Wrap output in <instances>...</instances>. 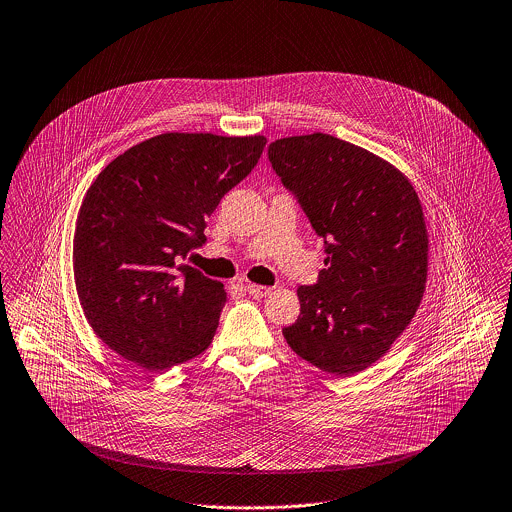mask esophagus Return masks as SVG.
<instances>
[{
  "instance_id": "esophagus-1",
  "label": "esophagus",
  "mask_w": 512,
  "mask_h": 512,
  "mask_svg": "<svg viewBox=\"0 0 512 512\" xmlns=\"http://www.w3.org/2000/svg\"><path fill=\"white\" fill-rule=\"evenodd\" d=\"M245 291H247L251 297H255V299H263V297L271 295V287H261V285H253V283H249V285L245 287Z\"/></svg>"
}]
</instances>
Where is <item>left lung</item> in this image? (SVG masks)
I'll return each mask as SVG.
<instances>
[{
	"mask_svg": "<svg viewBox=\"0 0 512 512\" xmlns=\"http://www.w3.org/2000/svg\"><path fill=\"white\" fill-rule=\"evenodd\" d=\"M269 160L326 239V269L314 287H299L301 314L283 336L322 372H362L390 350L423 299V205L396 166L330 134L275 140Z\"/></svg>",
	"mask_w": 512,
	"mask_h": 512,
	"instance_id": "obj_1",
	"label": "left lung"
}]
</instances>
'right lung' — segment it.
<instances>
[{
    "mask_svg": "<svg viewBox=\"0 0 512 512\" xmlns=\"http://www.w3.org/2000/svg\"><path fill=\"white\" fill-rule=\"evenodd\" d=\"M267 138L166 132L116 156L87 190L73 239L83 312L104 344L150 372L202 354L227 293L182 263L205 219L257 164Z\"/></svg>",
    "mask_w": 512,
    "mask_h": 512,
    "instance_id": "add662e5",
    "label": "right lung"
}]
</instances>
